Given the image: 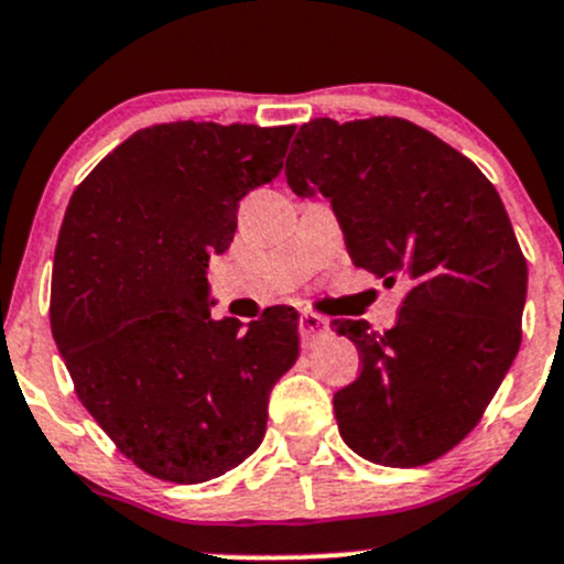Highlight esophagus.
<instances>
[{"instance_id":"obj_1","label":"esophagus","mask_w":564,"mask_h":564,"mask_svg":"<svg viewBox=\"0 0 564 564\" xmlns=\"http://www.w3.org/2000/svg\"><path fill=\"white\" fill-rule=\"evenodd\" d=\"M327 335H329L327 318H322L318 314H311V311H305V314L300 316V338H303L305 349L318 344L322 338H327Z\"/></svg>"}]
</instances>
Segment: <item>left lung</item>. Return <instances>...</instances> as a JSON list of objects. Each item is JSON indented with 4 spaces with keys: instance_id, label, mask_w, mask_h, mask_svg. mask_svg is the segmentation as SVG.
<instances>
[{
    "instance_id": "1",
    "label": "left lung",
    "mask_w": 564,
    "mask_h": 564,
    "mask_svg": "<svg viewBox=\"0 0 564 564\" xmlns=\"http://www.w3.org/2000/svg\"><path fill=\"white\" fill-rule=\"evenodd\" d=\"M297 196L329 198L355 267L406 286L395 327L335 318L362 371L333 395L357 456L423 466L458 445L521 346L527 259L497 187L398 117L305 122L286 158Z\"/></svg>"
}]
</instances>
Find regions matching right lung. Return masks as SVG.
<instances>
[{"label": "right lung", "instance_id": "obj_1", "mask_svg": "<svg viewBox=\"0 0 564 564\" xmlns=\"http://www.w3.org/2000/svg\"><path fill=\"white\" fill-rule=\"evenodd\" d=\"M294 124L139 130L76 187L51 278V333L78 401L158 480L204 482L261 445L267 401L300 355L297 311L209 316V256L237 207L281 174Z\"/></svg>", "mask_w": 564, "mask_h": 564}]
</instances>
